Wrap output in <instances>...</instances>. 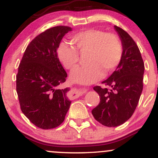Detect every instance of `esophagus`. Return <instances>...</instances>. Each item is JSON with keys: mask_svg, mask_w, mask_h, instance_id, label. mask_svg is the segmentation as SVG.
<instances>
[{"mask_svg": "<svg viewBox=\"0 0 158 158\" xmlns=\"http://www.w3.org/2000/svg\"><path fill=\"white\" fill-rule=\"evenodd\" d=\"M87 90H88V89H87V88H80V89H79V90H76L73 92V94H72L71 96L73 98H77V97H79V96L82 95L83 94L86 93Z\"/></svg>", "mask_w": 158, "mask_h": 158, "instance_id": "34e87169", "label": "esophagus"}]
</instances>
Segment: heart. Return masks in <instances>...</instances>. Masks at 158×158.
Instances as JSON below:
<instances>
[{
    "label": "heart",
    "mask_w": 158,
    "mask_h": 158,
    "mask_svg": "<svg viewBox=\"0 0 158 158\" xmlns=\"http://www.w3.org/2000/svg\"><path fill=\"white\" fill-rule=\"evenodd\" d=\"M74 47L61 43L58 48V57L64 67L71 70L78 64L79 52H89L88 64L75 68L70 74L73 81L91 84L110 73L118 66L123 57V44L116 34L90 29L79 32L71 39Z\"/></svg>",
    "instance_id": "heart-1"
}]
</instances>
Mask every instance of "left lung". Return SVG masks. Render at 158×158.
<instances>
[{"label":"left lung","instance_id":"obj_1","mask_svg":"<svg viewBox=\"0 0 158 158\" xmlns=\"http://www.w3.org/2000/svg\"><path fill=\"white\" fill-rule=\"evenodd\" d=\"M114 28L122 41L123 57L115 71L102 81L106 88L94 87L100 102L91 111L94 119L107 127L120 126L133 115L142 93L145 69L135 41L122 28Z\"/></svg>","mask_w":158,"mask_h":158}]
</instances>
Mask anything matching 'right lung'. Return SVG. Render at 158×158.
I'll return each mask as SVG.
<instances>
[{
    "label": "right lung",
    "mask_w": 158,
    "mask_h": 158,
    "mask_svg": "<svg viewBox=\"0 0 158 158\" xmlns=\"http://www.w3.org/2000/svg\"><path fill=\"white\" fill-rule=\"evenodd\" d=\"M71 30L57 26L41 32L27 46L19 66L16 91L21 110L41 129L60 126L71 103L69 88H59L68 75L57 53L63 36Z\"/></svg>",
    "instance_id": "1"
}]
</instances>
